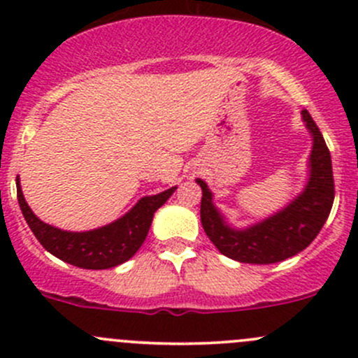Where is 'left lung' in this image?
Here are the masks:
<instances>
[{
    "mask_svg": "<svg viewBox=\"0 0 358 358\" xmlns=\"http://www.w3.org/2000/svg\"><path fill=\"white\" fill-rule=\"evenodd\" d=\"M301 114L313 138L310 178L305 190L282 211L246 230L230 229L213 204V194L208 185L197 178L202 189V229L222 255L241 263L268 265L298 255L319 236L334 202L333 164L326 140L315 121L308 110H301Z\"/></svg>",
    "mask_w": 358,
    "mask_h": 358,
    "instance_id": "1",
    "label": "left lung"
}]
</instances>
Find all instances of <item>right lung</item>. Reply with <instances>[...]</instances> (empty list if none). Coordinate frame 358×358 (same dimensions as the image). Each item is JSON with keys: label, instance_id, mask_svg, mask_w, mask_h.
I'll use <instances>...</instances> for the list:
<instances>
[{"label": "right lung", "instance_id": "right-lung-1", "mask_svg": "<svg viewBox=\"0 0 358 358\" xmlns=\"http://www.w3.org/2000/svg\"><path fill=\"white\" fill-rule=\"evenodd\" d=\"M176 187L157 196L143 197L122 218L90 232H66L41 222L24 199L17 176V199L29 229L41 246L62 262L88 270H103L128 262L145 241L154 213L169 199Z\"/></svg>", "mask_w": 358, "mask_h": 358}]
</instances>
